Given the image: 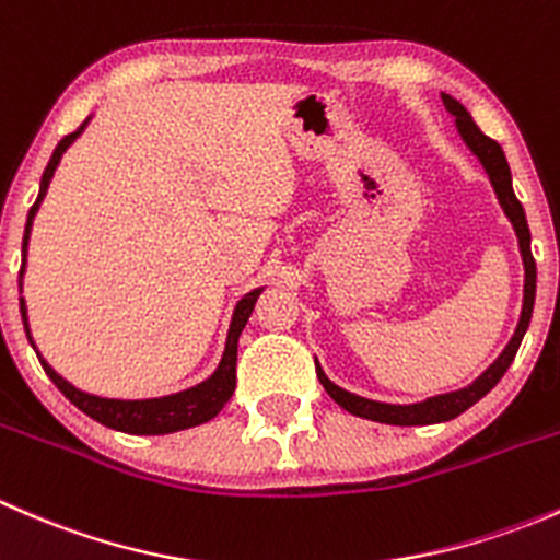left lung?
Here are the masks:
<instances>
[{"label":"left lung","mask_w":560,"mask_h":560,"mask_svg":"<svg viewBox=\"0 0 560 560\" xmlns=\"http://www.w3.org/2000/svg\"><path fill=\"white\" fill-rule=\"evenodd\" d=\"M442 103L447 107L450 116L455 118V127L460 140L466 143V149L471 151L474 156L479 160V165L485 167L488 173L490 186H493L495 197H499V206L504 208L506 219L512 222V230L517 235V246H521V257H523V308H521V319H517L515 332H512L510 343L504 347V352L471 382V385L453 389V393H442V395H431L425 400H417V404H385V400H371L363 398V395H354L349 389L338 387L336 382L327 380V374L322 371V365L316 363V376H319L322 387L327 389L332 400H336L341 409H347L349 415L363 417V420H374V422H385V425H433V422H447L455 420L457 415H463L466 409H471L479 398L490 393L495 385L501 382V376L506 374V369L515 360L517 349H521V341L528 330L530 322V312H534V298H536V262L534 254H530V233H528V222H525V211L521 206V200L515 197V189H512V173H510V162H506L504 151L495 140H490L482 129L474 124L471 113L466 110L455 97L450 94H442Z\"/></svg>","instance_id":"8db88e82"}]
</instances>
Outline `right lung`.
<instances>
[{"instance_id": "obj_1", "label": "right lung", "mask_w": 560, "mask_h": 560, "mask_svg": "<svg viewBox=\"0 0 560 560\" xmlns=\"http://www.w3.org/2000/svg\"><path fill=\"white\" fill-rule=\"evenodd\" d=\"M92 116L81 124L72 135H67L65 140H59V145L50 154L48 167H45L43 178H39V195L35 200V206L30 208V217H26V228H24V246H21V273H19V287L24 290V273H26V254H30V235H32V224H35V217L39 211V202L45 200V191H48L50 178H54L56 167H59L61 156L65 151L75 143L78 138L83 135V129L89 127ZM265 287H257V290L246 292L233 308V319H230V330H228V341H224V352L222 360H219L217 371H213L208 380L197 382V385L178 389V393L171 395H160V398H105V395H94L86 393V389L75 387L72 382H67L59 371H54V365L39 354L35 338H32L30 330V314H26V301L21 298V319H24V330L26 338H30L32 349L37 352L39 363H43L45 374L50 376L56 387L70 398V404H75L83 415H89L92 420L103 422V425L113 428V431L121 433H135V436H162V433H175V431H186V428L202 425V422L213 420L219 411L224 409L230 398H233L235 389V363H238V338L241 330L246 327L248 316L254 312V303H257L259 292Z\"/></svg>"}]
</instances>
